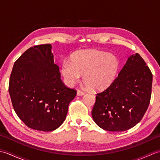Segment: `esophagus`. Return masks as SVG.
I'll return each instance as SVG.
<instances>
[{"label":"esophagus","mask_w":160,"mask_h":160,"mask_svg":"<svg viewBox=\"0 0 160 160\" xmlns=\"http://www.w3.org/2000/svg\"><path fill=\"white\" fill-rule=\"evenodd\" d=\"M84 92H83V91H80V90H78L77 91V96H84Z\"/></svg>","instance_id":"1"}]
</instances>
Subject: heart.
<instances>
[{"label": "heart", "mask_w": 160, "mask_h": 160, "mask_svg": "<svg viewBox=\"0 0 160 160\" xmlns=\"http://www.w3.org/2000/svg\"><path fill=\"white\" fill-rule=\"evenodd\" d=\"M120 62L113 53L97 49H84L75 52L70 62H64L60 72L66 82L73 85L83 75V82L93 91H102L116 79Z\"/></svg>", "instance_id": "obj_1"}]
</instances>
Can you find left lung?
<instances>
[{
  "label": "left lung",
  "instance_id": "obj_1",
  "mask_svg": "<svg viewBox=\"0 0 160 160\" xmlns=\"http://www.w3.org/2000/svg\"><path fill=\"white\" fill-rule=\"evenodd\" d=\"M152 75L138 53L128 58L113 84L97 94L92 110L96 124L108 131L135 127L147 111L151 97Z\"/></svg>",
  "mask_w": 160,
  "mask_h": 160
}]
</instances>
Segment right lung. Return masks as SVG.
<instances>
[{
    "label": "right lung",
    "instance_id": "obj_1",
    "mask_svg": "<svg viewBox=\"0 0 160 160\" xmlns=\"http://www.w3.org/2000/svg\"><path fill=\"white\" fill-rule=\"evenodd\" d=\"M52 48L46 44L24 52L14 63L9 83L17 115L28 127L42 131H54L63 123L76 96L61 80Z\"/></svg>",
    "mask_w": 160,
    "mask_h": 160
}]
</instances>
